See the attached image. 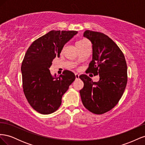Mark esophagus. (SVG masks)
I'll list each match as a JSON object with an SVG mask.
<instances>
[{
  "label": "esophagus",
  "mask_w": 145,
  "mask_h": 145,
  "mask_svg": "<svg viewBox=\"0 0 145 145\" xmlns=\"http://www.w3.org/2000/svg\"><path fill=\"white\" fill-rule=\"evenodd\" d=\"M75 76H76V79H77V78H79V74H77V73H76V74H75Z\"/></svg>",
  "instance_id": "34e87169"
}]
</instances>
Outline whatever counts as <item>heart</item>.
<instances>
[{
    "label": "heart",
    "mask_w": 145,
    "mask_h": 145,
    "mask_svg": "<svg viewBox=\"0 0 145 145\" xmlns=\"http://www.w3.org/2000/svg\"><path fill=\"white\" fill-rule=\"evenodd\" d=\"M87 42V41H86V40H80L77 41V42H76V47L82 45L83 44H84V43H85V42Z\"/></svg>",
    "instance_id": "heart-1"
}]
</instances>
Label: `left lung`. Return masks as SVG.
I'll return each mask as SVG.
<instances>
[{"instance_id":"left-lung-1","label":"left lung","mask_w":145,"mask_h":145,"mask_svg":"<svg viewBox=\"0 0 145 145\" xmlns=\"http://www.w3.org/2000/svg\"><path fill=\"white\" fill-rule=\"evenodd\" d=\"M83 37L92 43L93 59L88 71L96 76L93 82L86 74L80 76L84 86L80 90L84 106L95 114L110 111L118 103L126 86L127 65L125 56L116 43L103 33L86 30Z\"/></svg>"}]
</instances>
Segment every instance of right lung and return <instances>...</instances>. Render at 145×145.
<instances>
[{
    "mask_svg": "<svg viewBox=\"0 0 145 145\" xmlns=\"http://www.w3.org/2000/svg\"><path fill=\"white\" fill-rule=\"evenodd\" d=\"M77 33L51 31L34 41L25 55L21 67L24 94L32 108L42 114L57 110L63 95L75 80L71 71L66 70L57 77L52 75L50 68L64 45Z\"/></svg>",
    "mask_w": 145,
    "mask_h": 145,
    "instance_id": "1",
    "label": "right lung"
}]
</instances>
